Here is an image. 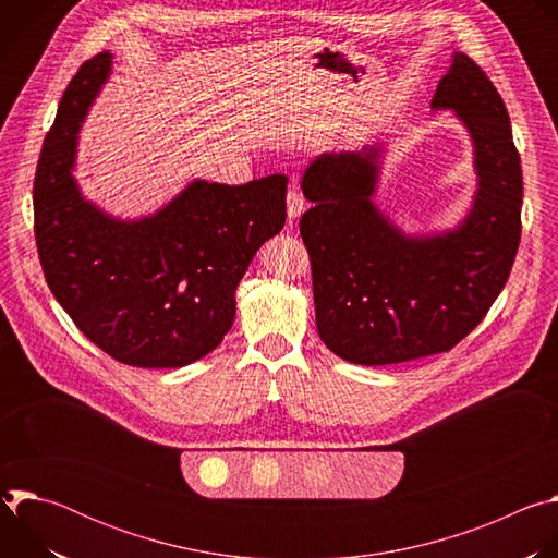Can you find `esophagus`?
Listing matches in <instances>:
<instances>
[{
	"label": "esophagus",
	"instance_id": "1",
	"mask_svg": "<svg viewBox=\"0 0 558 558\" xmlns=\"http://www.w3.org/2000/svg\"><path fill=\"white\" fill-rule=\"evenodd\" d=\"M302 211H304V198L298 192V187L291 185L287 192V216H289V220H295V218H300Z\"/></svg>",
	"mask_w": 558,
	"mask_h": 558
}]
</instances>
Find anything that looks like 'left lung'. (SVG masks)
I'll list each match as a JSON object with an SVG mask.
<instances>
[{"label": "left lung", "mask_w": 558, "mask_h": 558, "mask_svg": "<svg viewBox=\"0 0 558 558\" xmlns=\"http://www.w3.org/2000/svg\"><path fill=\"white\" fill-rule=\"evenodd\" d=\"M430 108L452 110L472 141L476 192L457 227L411 235L375 205L384 143L320 154L302 177L317 333L353 364L450 351L484 320L519 250L521 158L497 88L454 52Z\"/></svg>", "instance_id": "left-lung-1"}]
</instances>
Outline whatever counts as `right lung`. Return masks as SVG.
Returning a JSON list of instances; mask_svg holds the SVG:
<instances>
[{
	"label": "right lung",
	"instance_id": "right-lung-1",
	"mask_svg": "<svg viewBox=\"0 0 558 558\" xmlns=\"http://www.w3.org/2000/svg\"><path fill=\"white\" fill-rule=\"evenodd\" d=\"M112 72L99 52L68 84L37 163L35 238L46 282L90 342L117 362L179 368L233 325L235 289L287 220V177L192 181L156 214L123 220L72 177L76 138Z\"/></svg>",
	"mask_w": 558,
	"mask_h": 558
}]
</instances>
